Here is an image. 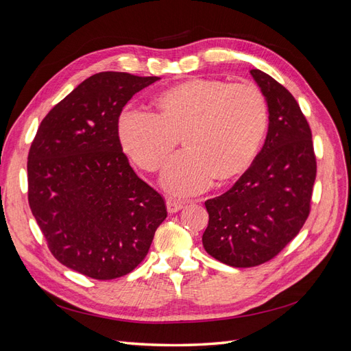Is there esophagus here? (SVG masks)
<instances>
[{
    "mask_svg": "<svg viewBox=\"0 0 351 351\" xmlns=\"http://www.w3.org/2000/svg\"><path fill=\"white\" fill-rule=\"evenodd\" d=\"M184 205L186 204L182 200H177V199H173V197L167 199V210L169 212V214H176V212L182 210L184 208Z\"/></svg>",
    "mask_w": 351,
    "mask_h": 351,
    "instance_id": "34e87169",
    "label": "esophagus"
}]
</instances>
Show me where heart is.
I'll use <instances>...</instances> for the list:
<instances>
[{
	"label": "heart",
	"instance_id": "1",
	"mask_svg": "<svg viewBox=\"0 0 351 351\" xmlns=\"http://www.w3.org/2000/svg\"><path fill=\"white\" fill-rule=\"evenodd\" d=\"M158 115L130 110L119 121L123 149L133 162L155 173L168 162L162 184L177 195H195L214 180L228 182L243 174L259 152L268 129V105L253 83L189 79L158 95Z\"/></svg>",
	"mask_w": 351,
	"mask_h": 351
}]
</instances>
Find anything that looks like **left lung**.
<instances>
[{
    "mask_svg": "<svg viewBox=\"0 0 351 351\" xmlns=\"http://www.w3.org/2000/svg\"><path fill=\"white\" fill-rule=\"evenodd\" d=\"M268 104L269 125L258 156L228 192L205 202V250L234 268L271 261L302 230L316 178L312 132L282 84L250 70Z\"/></svg>",
    "mask_w": 351,
    "mask_h": 351,
    "instance_id": "obj_1",
    "label": "left lung"
}]
</instances>
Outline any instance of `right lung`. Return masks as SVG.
Instances as JSON below:
<instances>
[{"mask_svg":"<svg viewBox=\"0 0 351 351\" xmlns=\"http://www.w3.org/2000/svg\"><path fill=\"white\" fill-rule=\"evenodd\" d=\"M159 77L102 71L42 120L27 156V199L54 258L95 280L132 272L167 218L165 200L136 176L119 137L134 93Z\"/></svg>","mask_w":351,"mask_h":351,"instance_id":"add662e5","label":"right lung"}]
</instances>
